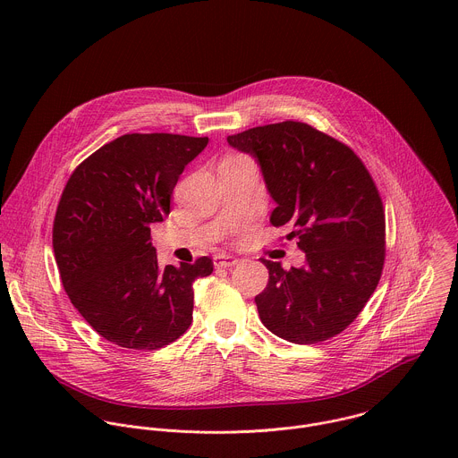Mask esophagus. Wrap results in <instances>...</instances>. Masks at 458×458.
Instances as JSON below:
<instances>
[{
    "instance_id": "esophagus-1",
    "label": "esophagus",
    "mask_w": 458,
    "mask_h": 458,
    "mask_svg": "<svg viewBox=\"0 0 458 458\" xmlns=\"http://www.w3.org/2000/svg\"><path fill=\"white\" fill-rule=\"evenodd\" d=\"M237 263H239V260H237L235 257L226 255V253H217V255L214 257V265H216L217 268H230V267H235Z\"/></svg>"
}]
</instances>
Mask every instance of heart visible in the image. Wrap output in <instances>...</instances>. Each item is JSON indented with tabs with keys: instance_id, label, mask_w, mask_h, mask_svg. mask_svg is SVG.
<instances>
[{
	"instance_id": "obj_1",
	"label": "heart",
	"mask_w": 458,
	"mask_h": 458,
	"mask_svg": "<svg viewBox=\"0 0 458 458\" xmlns=\"http://www.w3.org/2000/svg\"><path fill=\"white\" fill-rule=\"evenodd\" d=\"M233 159H242V156H230V157H226L225 161H233Z\"/></svg>"
}]
</instances>
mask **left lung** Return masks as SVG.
<instances>
[{
    "instance_id": "obj_1",
    "label": "left lung",
    "mask_w": 458,
    "mask_h": 458,
    "mask_svg": "<svg viewBox=\"0 0 458 458\" xmlns=\"http://www.w3.org/2000/svg\"><path fill=\"white\" fill-rule=\"evenodd\" d=\"M250 154L277 203L274 226L306 253L301 268L260 259L270 279L255 297L267 328L295 344L328 341L346 330L375 292L386 244L378 190L355 152L320 130L283 121L228 136Z\"/></svg>"
}]
</instances>
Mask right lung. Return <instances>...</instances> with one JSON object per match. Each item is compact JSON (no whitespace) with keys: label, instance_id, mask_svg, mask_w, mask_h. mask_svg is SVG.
I'll use <instances>...</instances> for the list:
<instances>
[{"label":"right lung","instance_id":"1","mask_svg":"<svg viewBox=\"0 0 458 458\" xmlns=\"http://www.w3.org/2000/svg\"><path fill=\"white\" fill-rule=\"evenodd\" d=\"M207 145L208 138L126 134L89 156L61 193L52 246L63 288L112 344L159 350L191 324V284L214 272L212 259L161 268L150 226L170 214L179 175Z\"/></svg>","mask_w":458,"mask_h":458}]
</instances>
